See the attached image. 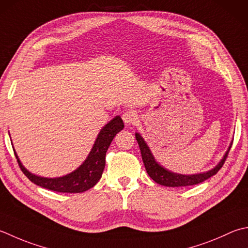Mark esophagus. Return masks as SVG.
Returning <instances> with one entry per match:
<instances>
[{
  "instance_id": "34e87169",
  "label": "esophagus",
  "mask_w": 248,
  "mask_h": 248,
  "mask_svg": "<svg viewBox=\"0 0 248 248\" xmlns=\"http://www.w3.org/2000/svg\"><path fill=\"white\" fill-rule=\"evenodd\" d=\"M123 120L124 121L125 124H135L138 121L139 117H138V114L135 113L134 110L132 109H129V110H125L124 113L123 114Z\"/></svg>"
}]
</instances>
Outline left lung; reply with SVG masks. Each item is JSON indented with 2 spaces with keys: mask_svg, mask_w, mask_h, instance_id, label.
Wrapping results in <instances>:
<instances>
[{
  "mask_svg": "<svg viewBox=\"0 0 248 248\" xmlns=\"http://www.w3.org/2000/svg\"><path fill=\"white\" fill-rule=\"evenodd\" d=\"M135 139H137L138 143H139L140 154H142L144 166H145V169H146L148 175L152 177L157 184H159V185L167 186V187H185V186L197 185V184L204 182L207 178H210L213 175H215V174L221 169V167L224 166V163L228 157V154H229V152H230L231 145H232V143H231L229 148H228V150L225 154L224 158L220 160V162L218 163L214 169H212V170H210V171L204 172V173H200V174L183 175V174L173 173L171 171H169V170H167L166 168L160 166L156 160H155L149 147L147 146V144L145 143L144 139L140 137V133H135Z\"/></svg>",
  "mask_w": 248,
  "mask_h": 248,
  "instance_id": "left-lung-1",
  "label": "left lung"
}]
</instances>
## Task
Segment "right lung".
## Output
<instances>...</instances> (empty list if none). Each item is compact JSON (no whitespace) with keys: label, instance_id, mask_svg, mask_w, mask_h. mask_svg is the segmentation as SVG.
Segmentation results:
<instances>
[{"label":"right lung","instance_id":"obj_1","mask_svg":"<svg viewBox=\"0 0 248 248\" xmlns=\"http://www.w3.org/2000/svg\"><path fill=\"white\" fill-rule=\"evenodd\" d=\"M124 127V121L120 118V116H116L115 118L111 119L100 131L98 138H96L93 144V147H92L90 154L88 155L84 163L79 168H77L74 172L62 177L48 178L34 175V174L29 172L22 166L16 152L14 153L17 158L19 167H20L24 175L30 179L32 183L35 184V185L58 192H84L93 187L100 181L102 173H103V170L105 168L106 152H108L115 135L119 131L123 130Z\"/></svg>","mask_w":248,"mask_h":248}]
</instances>
